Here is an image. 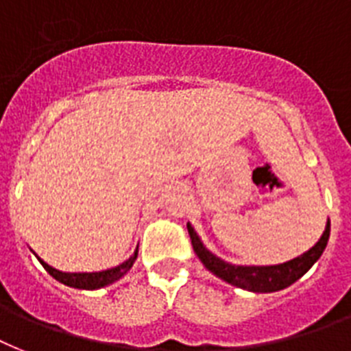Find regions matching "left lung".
<instances>
[{
  "label": "left lung",
  "mask_w": 351,
  "mask_h": 351,
  "mask_svg": "<svg viewBox=\"0 0 351 351\" xmlns=\"http://www.w3.org/2000/svg\"><path fill=\"white\" fill-rule=\"evenodd\" d=\"M187 230H189L191 243H193L196 256L205 265V269H209L213 274H216L227 283L250 290V292H276V290H283L295 283L321 258L330 238V220L326 223V229H324L321 240L312 249L298 256V258L290 259L287 263L269 265V267H243V265L227 263V261L216 258L213 252L205 249L198 234L189 223H187Z\"/></svg>",
  "instance_id": "1"
}]
</instances>
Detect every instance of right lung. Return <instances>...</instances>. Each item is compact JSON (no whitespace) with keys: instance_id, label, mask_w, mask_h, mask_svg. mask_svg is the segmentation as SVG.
I'll return each instance as SVG.
<instances>
[{"instance_id":"1","label":"right lung","mask_w":351,"mask_h":351,"mask_svg":"<svg viewBox=\"0 0 351 351\" xmlns=\"http://www.w3.org/2000/svg\"><path fill=\"white\" fill-rule=\"evenodd\" d=\"M136 254H138V247H136L135 254L131 256L130 259H126L124 263L115 267V269H108L102 270V272H61V270L53 269L48 263H45L41 258H37L41 261V265L45 267L48 274L56 278L57 281H61V283L68 285V287H73V289H82V290H97L102 289V287H106V285L115 283L117 279H121L122 276L126 274L128 270L133 267L135 263Z\"/></svg>"}]
</instances>
